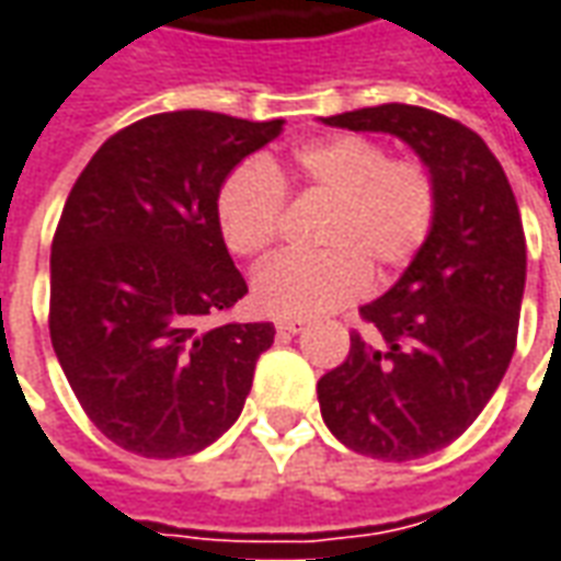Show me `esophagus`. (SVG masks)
<instances>
[{
	"label": "esophagus",
	"mask_w": 561,
	"mask_h": 561,
	"mask_svg": "<svg viewBox=\"0 0 561 561\" xmlns=\"http://www.w3.org/2000/svg\"><path fill=\"white\" fill-rule=\"evenodd\" d=\"M276 331H279V334H300V331H304V321L300 319H276Z\"/></svg>",
	"instance_id": "obj_1"
}]
</instances>
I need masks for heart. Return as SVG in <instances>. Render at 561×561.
Wrapping results in <instances>:
<instances>
[{
	"label": "heart",
	"instance_id": "obj_1",
	"mask_svg": "<svg viewBox=\"0 0 561 561\" xmlns=\"http://www.w3.org/2000/svg\"><path fill=\"white\" fill-rule=\"evenodd\" d=\"M285 185L328 199L316 227L319 252L273 257L254 273L257 309L279 319H309L352 304L370 285L413 264L434 233L440 191L416 158L362 133H336L300 145L291 167L245 160L215 197V221L230 254L254 261L276 245L285 225Z\"/></svg>",
	"mask_w": 561,
	"mask_h": 561
}]
</instances>
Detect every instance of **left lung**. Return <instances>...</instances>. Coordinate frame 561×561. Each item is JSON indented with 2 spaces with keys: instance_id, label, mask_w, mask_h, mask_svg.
<instances>
[{
  "instance_id": "8db88e82",
  "label": "left lung",
  "mask_w": 561,
  "mask_h": 561,
  "mask_svg": "<svg viewBox=\"0 0 561 561\" xmlns=\"http://www.w3.org/2000/svg\"><path fill=\"white\" fill-rule=\"evenodd\" d=\"M324 124L398 136L440 191L425 249L362 307L374 334L352 331L346 362L319 379L321 419L340 444L410 461L461 437L507 374L526 288L523 218L499 158L453 117L386 103Z\"/></svg>"
}]
</instances>
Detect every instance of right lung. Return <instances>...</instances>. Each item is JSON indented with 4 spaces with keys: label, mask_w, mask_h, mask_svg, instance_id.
Returning a JSON list of instances; mask_svg holds the SVG:
<instances>
[{
    "label": "right lung",
    "mask_w": 561,
    "mask_h": 561,
    "mask_svg": "<svg viewBox=\"0 0 561 561\" xmlns=\"http://www.w3.org/2000/svg\"><path fill=\"white\" fill-rule=\"evenodd\" d=\"M282 121L148 115L108 136L66 197L50 242V343L81 410L145 458L194 456L242 413L270 321L206 319L249 294L215 197Z\"/></svg>",
    "instance_id": "add662e5"
}]
</instances>
